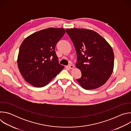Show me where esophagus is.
I'll use <instances>...</instances> for the list:
<instances>
[{
    "label": "esophagus",
    "instance_id": "34e87169",
    "mask_svg": "<svg viewBox=\"0 0 131 131\" xmlns=\"http://www.w3.org/2000/svg\"><path fill=\"white\" fill-rule=\"evenodd\" d=\"M68 67L69 68H70V69H73V68H74V66L72 65H71V64H70V65H69L68 66Z\"/></svg>",
    "mask_w": 131,
    "mask_h": 131
}]
</instances>
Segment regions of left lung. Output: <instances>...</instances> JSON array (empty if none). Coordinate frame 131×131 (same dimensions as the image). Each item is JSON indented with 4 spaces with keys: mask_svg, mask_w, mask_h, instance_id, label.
Returning a JSON list of instances; mask_svg holds the SVG:
<instances>
[{
    "mask_svg": "<svg viewBox=\"0 0 131 131\" xmlns=\"http://www.w3.org/2000/svg\"><path fill=\"white\" fill-rule=\"evenodd\" d=\"M75 48L76 66L81 72L77 79L85 90L97 89L104 85L113 71L114 54L106 40L96 32L86 29H66Z\"/></svg>",
    "mask_w": 131,
    "mask_h": 131,
    "instance_id": "obj_1",
    "label": "left lung"
}]
</instances>
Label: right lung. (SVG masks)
Returning <instances> with one entry per match:
<instances>
[{"instance_id": "1", "label": "right lung", "mask_w": 131, "mask_h": 131, "mask_svg": "<svg viewBox=\"0 0 131 131\" xmlns=\"http://www.w3.org/2000/svg\"><path fill=\"white\" fill-rule=\"evenodd\" d=\"M65 34L63 28H49L31 34L23 41L17 65L28 83L35 87L45 86L64 68L55 49Z\"/></svg>"}]
</instances>
